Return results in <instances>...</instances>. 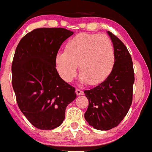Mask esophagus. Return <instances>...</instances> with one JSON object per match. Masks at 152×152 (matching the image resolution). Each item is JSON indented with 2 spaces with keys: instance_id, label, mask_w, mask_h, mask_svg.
<instances>
[{
  "instance_id": "1",
  "label": "esophagus",
  "mask_w": 152,
  "mask_h": 152,
  "mask_svg": "<svg viewBox=\"0 0 152 152\" xmlns=\"http://www.w3.org/2000/svg\"><path fill=\"white\" fill-rule=\"evenodd\" d=\"M76 93L77 96H81V95H83L84 94V92L82 91V90L80 89H76Z\"/></svg>"
}]
</instances>
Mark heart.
Masks as SVG:
<instances>
[{
    "label": "heart",
    "instance_id": "obj_1",
    "mask_svg": "<svg viewBox=\"0 0 152 152\" xmlns=\"http://www.w3.org/2000/svg\"><path fill=\"white\" fill-rule=\"evenodd\" d=\"M115 61L113 42L104 34L76 35L67 42L65 50L59 51L55 56L56 69L64 81L73 80L79 64L80 81L90 85L104 81L111 73Z\"/></svg>",
    "mask_w": 152,
    "mask_h": 152
}]
</instances>
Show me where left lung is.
<instances>
[{"instance_id": "obj_1", "label": "left lung", "mask_w": 152, "mask_h": 152, "mask_svg": "<svg viewBox=\"0 0 152 152\" xmlns=\"http://www.w3.org/2000/svg\"><path fill=\"white\" fill-rule=\"evenodd\" d=\"M107 34L114 47V67L103 82L84 91L89 101L85 120L99 130L111 129L124 118L132 102L134 82L129 52L117 37L110 31Z\"/></svg>"}]
</instances>
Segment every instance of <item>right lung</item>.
I'll list each match as a JSON object with an SVG mask.
<instances>
[{
	"mask_svg": "<svg viewBox=\"0 0 152 152\" xmlns=\"http://www.w3.org/2000/svg\"><path fill=\"white\" fill-rule=\"evenodd\" d=\"M73 32L62 28H36L17 46L12 65V87L20 110L34 126H59L65 109L76 97L75 88L59 76L55 56Z\"/></svg>",
	"mask_w": 152,
	"mask_h": 152,
	"instance_id": "right-lung-1",
	"label": "right lung"
}]
</instances>
